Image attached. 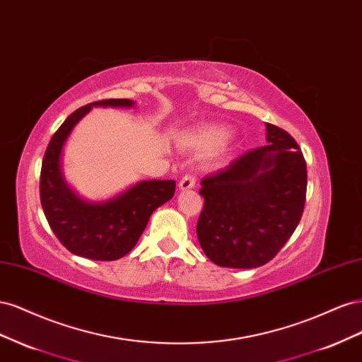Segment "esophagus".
<instances>
[{
	"label": "esophagus",
	"mask_w": 362,
	"mask_h": 362,
	"mask_svg": "<svg viewBox=\"0 0 362 362\" xmlns=\"http://www.w3.org/2000/svg\"><path fill=\"white\" fill-rule=\"evenodd\" d=\"M196 184V178L193 177V175H185V177H182V180L180 181V189L181 190H189V189H193Z\"/></svg>",
	"instance_id": "34e87169"
}]
</instances>
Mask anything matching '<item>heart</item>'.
Segmentation results:
<instances>
[{
  "label": "heart",
  "instance_id": "obj_1",
  "mask_svg": "<svg viewBox=\"0 0 362 362\" xmlns=\"http://www.w3.org/2000/svg\"><path fill=\"white\" fill-rule=\"evenodd\" d=\"M229 136V131L225 127L208 125L193 131L185 137V144L190 148L199 151H213L225 144Z\"/></svg>",
  "mask_w": 362,
  "mask_h": 362
}]
</instances>
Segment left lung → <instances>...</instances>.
I'll use <instances>...</instances> for the list:
<instances>
[{
	"instance_id": "obj_1",
	"label": "left lung",
	"mask_w": 362,
	"mask_h": 362,
	"mask_svg": "<svg viewBox=\"0 0 362 362\" xmlns=\"http://www.w3.org/2000/svg\"><path fill=\"white\" fill-rule=\"evenodd\" d=\"M269 145L254 148L206 175L196 225L199 245L214 264L264 266L288 242L306 201V161L290 133L267 124Z\"/></svg>"
}]
</instances>
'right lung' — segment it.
<instances>
[{
  "label": "right lung",
  "instance_id": "1",
  "mask_svg": "<svg viewBox=\"0 0 362 362\" xmlns=\"http://www.w3.org/2000/svg\"><path fill=\"white\" fill-rule=\"evenodd\" d=\"M131 107L129 100H101L80 107L51 137L40 169V204L52 233L72 254L96 261L122 258L145 231L151 214L172 199L175 181H141L115 199L87 204L63 181L60 156L75 124L92 107Z\"/></svg>",
  "mask_w": 362,
  "mask_h": 362
}]
</instances>
